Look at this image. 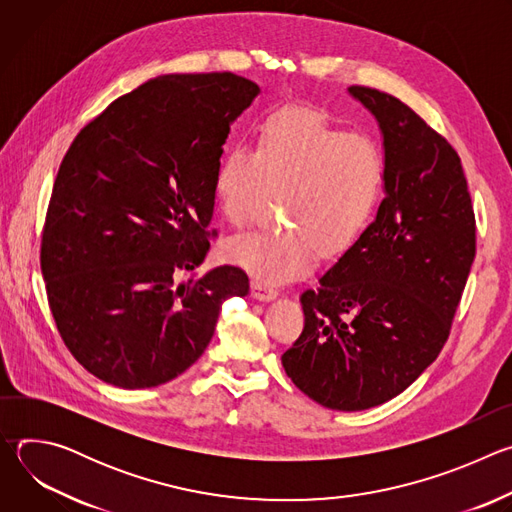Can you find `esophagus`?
Here are the masks:
<instances>
[{"mask_svg":"<svg viewBox=\"0 0 512 512\" xmlns=\"http://www.w3.org/2000/svg\"><path fill=\"white\" fill-rule=\"evenodd\" d=\"M251 294H253V298L259 300V302H271V300L277 298L279 291H277L275 287L267 285V283L253 281V283H251Z\"/></svg>","mask_w":512,"mask_h":512,"instance_id":"34e87169","label":"esophagus"}]
</instances>
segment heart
Here are the masks:
<instances>
[{"mask_svg": "<svg viewBox=\"0 0 512 512\" xmlns=\"http://www.w3.org/2000/svg\"><path fill=\"white\" fill-rule=\"evenodd\" d=\"M385 180V154L369 135L310 111H279L261 127L255 152L239 145L223 158L214 196L227 223L243 229L271 194H283L289 227L235 237L225 257L267 285L298 279L320 251L340 257L354 247L379 210Z\"/></svg>", "mask_w": 512, "mask_h": 512, "instance_id": "obj_1", "label": "heart"}]
</instances>
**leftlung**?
<instances>
[{
    "label": "left lung",
    "instance_id": "left-lung-1",
    "mask_svg": "<svg viewBox=\"0 0 512 512\" xmlns=\"http://www.w3.org/2000/svg\"><path fill=\"white\" fill-rule=\"evenodd\" d=\"M379 123L387 164L375 221L302 294L304 332L281 364L316 403L377 407L442 352L476 255L460 156L393 95L348 87Z\"/></svg>",
    "mask_w": 512,
    "mask_h": 512
}]
</instances>
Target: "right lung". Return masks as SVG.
Here are the masks:
<instances>
[{"mask_svg": "<svg viewBox=\"0 0 512 512\" xmlns=\"http://www.w3.org/2000/svg\"><path fill=\"white\" fill-rule=\"evenodd\" d=\"M259 93L233 72L164 75L113 101L68 148L40 267L66 348L97 379H176L206 350L223 302L249 294L233 265L178 277L210 249L223 143Z\"/></svg>", "mask_w": 512, "mask_h": 512, "instance_id": "obj_1", "label": "right lung"}]
</instances>
